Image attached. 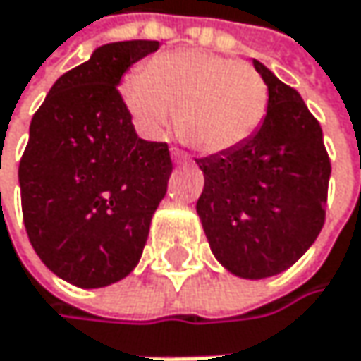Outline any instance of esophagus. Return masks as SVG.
Returning a JSON list of instances; mask_svg holds the SVG:
<instances>
[{
	"mask_svg": "<svg viewBox=\"0 0 361 361\" xmlns=\"http://www.w3.org/2000/svg\"><path fill=\"white\" fill-rule=\"evenodd\" d=\"M172 161H174V164H185V161H189V156H187L183 149L172 147Z\"/></svg>",
	"mask_w": 361,
	"mask_h": 361,
	"instance_id": "1",
	"label": "esophagus"
}]
</instances>
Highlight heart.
<instances>
[{"mask_svg":"<svg viewBox=\"0 0 361 361\" xmlns=\"http://www.w3.org/2000/svg\"><path fill=\"white\" fill-rule=\"evenodd\" d=\"M124 104L154 137L176 114V133L203 154L239 147L268 108L264 78L243 62L205 51H172L147 62L122 85Z\"/></svg>","mask_w":361,"mask_h":361,"instance_id":"heart-1","label":"heart"}]
</instances>
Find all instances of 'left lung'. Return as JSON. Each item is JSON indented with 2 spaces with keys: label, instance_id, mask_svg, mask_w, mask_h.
I'll return each instance as SVG.
<instances>
[{
  "label": "left lung",
  "instance_id": "left-lung-1",
  "mask_svg": "<svg viewBox=\"0 0 361 361\" xmlns=\"http://www.w3.org/2000/svg\"><path fill=\"white\" fill-rule=\"evenodd\" d=\"M268 85V112L245 143L197 158L205 237L237 276H274L310 249L324 226L331 158L320 122L293 87L253 60Z\"/></svg>",
  "mask_w": 361,
  "mask_h": 361
}]
</instances>
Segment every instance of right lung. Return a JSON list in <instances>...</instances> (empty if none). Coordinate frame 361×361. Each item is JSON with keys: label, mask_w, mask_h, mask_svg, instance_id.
Masks as SVG:
<instances>
[{"label": "right lung", "mask_w": 361, "mask_h": 361, "mask_svg": "<svg viewBox=\"0 0 361 361\" xmlns=\"http://www.w3.org/2000/svg\"><path fill=\"white\" fill-rule=\"evenodd\" d=\"M158 41H120L62 74L30 120L18 180L24 228L60 279L108 287L139 262L172 174L168 143L137 135L118 82Z\"/></svg>", "instance_id": "1"}]
</instances>
